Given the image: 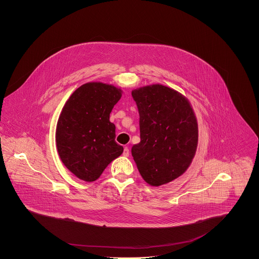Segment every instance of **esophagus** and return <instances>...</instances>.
<instances>
[{"label": "esophagus", "mask_w": 259, "mask_h": 259, "mask_svg": "<svg viewBox=\"0 0 259 259\" xmlns=\"http://www.w3.org/2000/svg\"><path fill=\"white\" fill-rule=\"evenodd\" d=\"M123 155L124 156H129V148H127V147H125L123 149Z\"/></svg>", "instance_id": "1"}]
</instances>
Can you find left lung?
I'll use <instances>...</instances> for the list:
<instances>
[{"label": "left lung", "mask_w": 259, "mask_h": 259, "mask_svg": "<svg viewBox=\"0 0 259 259\" xmlns=\"http://www.w3.org/2000/svg\"><path fill=\"white\" fill-rule=\"evenodd\" d=\"M132 97L140 115L141 142L131 149L138 170L150 185L170 183L185 172L195 154V114L182 94L160 84L135 89Z\"/></svg>", "instance_id": "1"}]
</instances>
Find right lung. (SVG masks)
<instances>
[{
  "instance_id": "right-lung-1",
  "label": "right lung",
  "mask_w": 259,
  "mask_h": 259,
  "mask_svg": "<svg viewBox=\"0 0 259 259\" xmlns=\"http://www.w3.org/2000/svg\"><path fill=\"white\" fill-rule=\"evenodd\" d=\"M120 98V89L89 82L78 87L62 110L56 127L57 150L64 165L82 181H96L123 152L110 121Z\"/></svg>"
}]
</instances>
